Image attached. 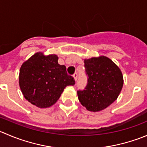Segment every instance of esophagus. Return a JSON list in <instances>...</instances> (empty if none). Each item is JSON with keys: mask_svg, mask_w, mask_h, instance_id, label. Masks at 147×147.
Instances as JSON below:
<instances>
[{"mask_svg": "<svg viewBox=\"0 0 147 147\" xmlns=\"http://www.w3.org/2000/svg\"><path fill=\"white\" fill-rule=\"evenodd\" d=\"M73 78H74V79H75V80L76 81L77 79H78V73H77V72H75V73L74 74Z\"/></svg>", "mask_w": 147, "mask_h": 147, "instance_id": "34e87169", "label": "esophagus"}]
</instances>
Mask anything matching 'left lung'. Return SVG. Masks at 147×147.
Segmentation results:
<instances>
[{
  "instance_id": "obj_1",
  "label": "left lung",
  "mask_w": 147,
  "mask_h": 147,
  "mask_svg": "<svg viewBox=\"0 0 147 147\" xmlns=\"http://www.w3.org/2000/svg\"><path fill=\"white\" fill-rule=\"evenodd\" d=\"M88 84L78 91L80 103L89 111L104 110L118 98L123 85L120 68L105 56L84 59Z\"/></svg>"
}]
</instances>
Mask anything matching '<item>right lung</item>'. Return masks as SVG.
<instances>
[{"mask_svg":"<svg viewBox=\"0 0 147 147\" xmlns=\"http://www.w3.org/2000/svg\"><path fill=\"white\" fill-rule=\"evenodd\" d=\"M58 59L54 54L36 52L20 68L18 82L23 95L39 108L52 106L67 86L75 83L67 73L66 67L58 64Z\"/></svg>","mask_w":147,"mask_h":147,"instance_id":"obj_1","label":"right lung"}]
</instances>
